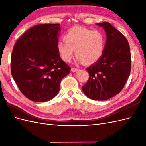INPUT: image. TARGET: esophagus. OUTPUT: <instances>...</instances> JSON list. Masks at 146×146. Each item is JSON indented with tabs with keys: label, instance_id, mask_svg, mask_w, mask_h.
<instances>
[{
	"label": "esophagus",
	"instance_id": "1",
	"mask_svg": "<svg viewBox=\"0 0 146 146\" xmlns=\"http://www.w3.org/2000/svg\"><path fill=\"white\" fill-rule=\"evenodd\" d=\"M78 69H77V68H71V71H72V72H77V71H78Z\"/></svg>",
	"mask_w": 146,
	"mask_h": 146
}]
</instances>
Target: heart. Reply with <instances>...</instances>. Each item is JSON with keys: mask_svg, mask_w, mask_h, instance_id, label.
<instances>
[{"mask_svg": "<svg viewBox=\"0 0 146 146\" xmlns=\"http://www.w3.org/2000/svg\"><path fill=\"white\" fill-rule=\"evenodd\" d=\"M63 39L64 42H58L57 50L65 62L71 60L75 50L78 63L91 64L100 58L104 51L105 39L99 31L75 26L66 32Z\"/></svg>", "mask_w": 146, "mask_h": 146, "instance_id": "b5f03b06", "label": "heart"}]
</instances>
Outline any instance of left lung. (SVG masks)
Instances as JSON below:
<instances>
[{"instance_id": "8db88e82", "label": "left lung", "mask_w": 146, "mask_h": 146, "mask_svg": "<svg viewBox=\"0 0 146 146\" xmlns=\"http://www.w3.org/2000/svg\"><path fill=\"white\" fill-rule=\"evenodd\" d=\"M107 35L100 58L86 69L90 77L82 87L88 98L105 100L119 93L130 76L131 54L129 42L123 35L109 23H98Z\"/></svg>"}]
</instances>
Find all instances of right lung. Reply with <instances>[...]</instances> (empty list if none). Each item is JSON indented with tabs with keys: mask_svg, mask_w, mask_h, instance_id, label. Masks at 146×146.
<instances>
[{
	"mask_svg": "<svg viewBox=\"0 0 146 146\" xmlns=\"http://www.w3.org/2000/svg\"><path fill=\"white\" fill-rule=\"evenodd\" d=\"M60 30L59 24L36 25L14 46L11 75L22 93L31 100L43 102L54 98L61 80L70 72L57 50Z\"/></svg>",
	"mask_w": 146,
	"mask_h": 146,
	"instance_id": "add662e5",
	"label": "right lung"
}]
</instances>
